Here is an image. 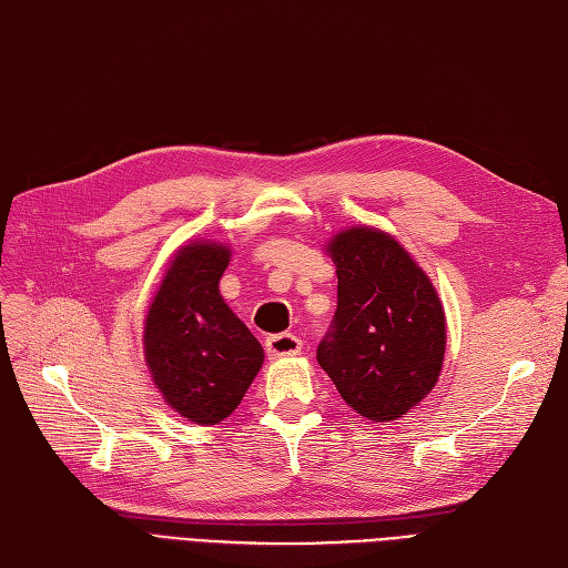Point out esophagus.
<instances>
[{
    "label": "esophagus",
    "instance_id": "obj_1",
    "mask_svg": "<svg viewBox=\"0 0 568 568\" xmlns=\"http://www.w3.org/2000/svg\"><path fill=\"white\" fill-rule=\"evenodd\" d=\"M301 338L296 334H272L265 341V351L267 355L274 357H288V355H298L301 353Z\"/></svg>",
    "mask_w": 568,
    "mask_h": 568
}]
</instances>
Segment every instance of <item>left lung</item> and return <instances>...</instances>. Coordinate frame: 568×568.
<instances>
[{"mask_svg":"<svg viewBox=\"0 0 568 568\" xmlns=\"http://www.w3.org/2000/svg\"><path fill=\"white\" fill-rule=\"evenodd\" d=\"M329 253L338 303L317 363L359 417L393 422L438 382L443 305L424 270L386 232L346 230Z\"/></svg>","mask_w":568,"mask_h":568,"instance_id":"8db88e82","label":"left lung"}]
</instances>
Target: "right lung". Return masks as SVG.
<instances>
[{"label": "right lung", "instance_id": "add662e5", "mask_svg": "<svg viewBox=\"0 0 568 568\" xmlns=\"http://www.w3.org/2000/svg\"><path fill=\"white\" fill-rule=\"evenodd\" d=\"M227 263V246H184L170 263L144 326L146 365L165 403L205 426L232 415L265 357L220 296Z\"/></svg>", "mask_w": 568, "mask_h": 568}]
</instances>
